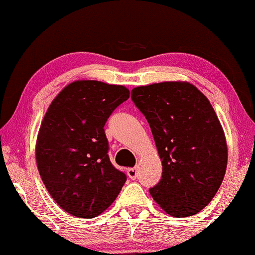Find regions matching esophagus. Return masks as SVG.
I'll return each mask as SVG.
<instances>
[{
	"instance_id": "34e87169",
	"label": "esophagus",
	"mask_w": 255,
	"mask_h": 255,
	"mask_svg": "<svg viewBox=\"0 0 255 255\" xmlns=\"http://www.w3.org/2000/svg\"><path fill=\"white\" fill-rule=\"evenodd\" d=\"M127 175L130 179H132V180H135L136 175H138V169H136V168H129L127 170Z\"/></svg>"
}]
</instances>
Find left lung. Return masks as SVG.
<instances>
[{
  "instance_id": "obj_1",
  "label": "left lung",
  "mask_w": 255,
  "mask_h": 255,
  "mask_svg": "<svg viewBox=\"0 0 255 255\" xmlns=\"http://www.w3.org/2000/svg\"><path fill=\"white\" fill-rule=\"evenodd\" d=\"M132 100L149 122L162 178L149 190L172 217L202 211L223 183L228 144L209 100L186 81L135 87Z\"/></svg>"
}]
</instances>
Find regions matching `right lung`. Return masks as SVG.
<instances>
[{
	"label": "right lung",
	"mask_w": 255,
	"mask_h": 255,
	"mask_svg": "<svg viewBox=\"0 0 255 255\" xmlns=\"http://www.w3.org/2000/svg\"><path fill=\"white\" fill-rule=\"evenodd\" d=\"M129 98L125 86L78 80L47 109L36 140V163L47 191L69 214L92 219L116 200L126 183L109 159L104 126Z\"/></svg>",
	"instance_id": "add662e5"
}]
</instances>
